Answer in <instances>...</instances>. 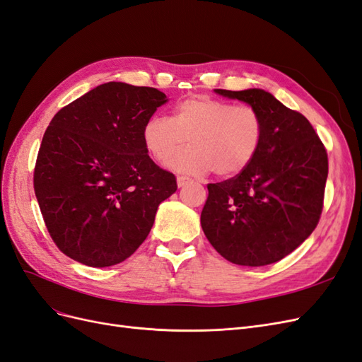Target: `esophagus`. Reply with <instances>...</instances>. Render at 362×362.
<instances>
[{"mask_svg": "<svg viewBox=\"0 0 362 362\" xmlns=\"http://www.w3.org/2000/svg\"><path fill=\"white\" fill-rule=\"evenodd\" d=\"M177 182H178V187H184V185L192 184L193 180H192V178H187V177H182V175H180V177L177 178Z\"/></svg>", "mask_w": 362, "mask_h": 362, "instance_id": "obj_1", "label": "esophagus"}]
</instances>
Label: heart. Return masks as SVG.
Instances as JSON below:
<instances>
[{
  "mask_svg": "<svg viewBox=\"0 0 362 362\" xmlns=\"http://www.w3.org/2000/svg\"><path fill=\"white\" fill-rule=\"evenodd\" d=\"M189 138L192 145L175 155ZM141 139L149 154L166 166L189 175L216 172L234 177L254 161L264 139V122L252 105H234L211 96L178 103L172 117L146 119Z\"/></svg>",
  "mask_w": 362,
  "mask_h": 362,
  "instance_id": "obj_1",
  "label": "heart"
}]
</instances>
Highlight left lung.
I'll list each match as a JSON object with an SVG mask.
<instances>
[{
    "instance_id": "left-lung-1",
    "label": "left lung",
    "mask_w": 362,
    "mask_h": 362,
    "mask_svg": "<svg viewBox=\"0 0 362 362\" xmlns=\"http://www.w3.org/2000/svg\"><path fill=\"white\" fill-rule=\"evenodd\" d=\"M216 93L259 112L264 139L249 166L208 184L201 225L208 242L238 266L276 262L302 245L320 221L327 154L310 120L262 89Z\"/></svg>"
}]
</instances>
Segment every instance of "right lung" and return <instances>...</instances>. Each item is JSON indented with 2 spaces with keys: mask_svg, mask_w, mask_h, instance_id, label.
Listing matches in <instances>:
<instances>
[{
  "mask_svg": "<svg viewBox=\"0 0 362 362\" xmlns=\"http://www.w3.org/2000/svg\"><path fill=\"white\" fill-rule=\"evenodd\" d=\"M166 101L154 87L110 81L52 117L33 182L48 233L64 255L108 267L145 242L158 205L178 189L141 139L146 119Z\"/></svg>",
  "mask_w": 362,
  "mask_h": 362,
  "instance_id": "obj_1",
  "label": "right lung"
}]
</instances>
